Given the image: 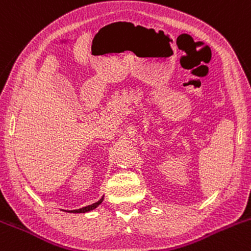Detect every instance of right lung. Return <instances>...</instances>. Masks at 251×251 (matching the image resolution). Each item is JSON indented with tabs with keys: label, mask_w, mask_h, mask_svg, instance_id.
<instances>
[{
	"label": "right lung",
	"mask_w": 251,
	"mask_h": 251,
	"mask_svg": "<svg viewBox=\"0 0 251 251\" xmlns=\"http://www.w3.org/2000/svg\"><path fill=\"white\" fill-rule=\"evenodd\" d=\"M102 200H104V197H102L101 200H100V201H98L97 203H94V204H90V205H88V206H84V208L77 209V210H71V211H69V213H87V211H90V210H93V209H95V208H97V206L99 205V204L102 202Z\"/></svg>",
	"instance_id": "add662e5"
}]
</instances>
